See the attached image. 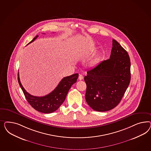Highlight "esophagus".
Returning a JSON list of instances; mask_svg holds the SVG:
<instances>
[{
    "label": "esophagus",
    "mask_w": 151,
    "mask_h": 151,
    "mask_svg": "<svg viewBox=\"0 0 151 151\" xmlns=\"http://www.w3.org/2000/svg\"><path fill=\"white\" fill-rule=\"evenodd\" d=\"M83 79V76L82 75H79V76H78V80H82Z\"/></svg>",
    "instance_id": "esophagus-1"
}]
</instances>
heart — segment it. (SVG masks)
I'll return each mask as SVG.
<instances>
[{"label": "heart", "mask_w": 151, "mask_h": 151, "mask_svg": "<svg viewBox=\"0 0 151 151\" xmlns=\"http://www.w3.org/2000/svg\"><path fill=\"white\" fill-rule=\"evenodd\" d=\"M99 58H94L91 61H90V65H91V66H93V65H95L98 62H99Z\"/></svg>", "instance_id": "1"}]
</instances>
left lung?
Here are the masks:
<instances>
[{"label": "left lung", "mask_w": 151, "mask_h": 151, "mask_svg": "<svg viewBox=\"0 0 151 151\" xmlns=\"http://www.w3.org/2000/svg\"><path fill=\"white\" fill-rule=\"evenodd\" d=\"M85 99L96 111L105 112L119 105L131 80V62L126 51L112 40L110 58L88 70Z\"/></svg>", "instance_id": "obj_1"}]
</instances>
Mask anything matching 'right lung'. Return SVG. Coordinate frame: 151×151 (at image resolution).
<instances>
[{"label": "right lung", "instance_id": "1", "mask_svg": "<svg viewBox=\"0 0 151 151\" xmlns=\"http://www.w3.org/2000/svg\"><path fill=\"white\" fill-rule=\"evenodd\" d=\"M39 35H37L29 44L34 41ZM18 73V80L25 98L29 104L37 111L50 114L54 112L59 108L65 100L66 95L71 86L77 81L78 74L75 73L63 78L55 89L48 95L41 97L32 96L23 87Z\"/></svg>", "mask_w": 151, "mask_h": 151}]
</instances>
